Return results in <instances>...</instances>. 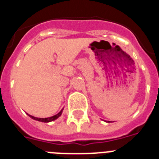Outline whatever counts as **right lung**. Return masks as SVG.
I'll return each mask as SVG.
<instances>
[{
	"instance_id": "add662e5",
	"label": "right lung",
	"mask_w": 159,
	"mask_h": 159,
	"mask_svg": "<svg viewBox=\"0 0 159 159\" xmlns=\"http://www.w3.org/2000/svg\"><path fill=\"white\" fill-rule=\"evenodd\" d=\"M62 111H63V110H61L58 114H57V115H56V116H52V117H49V118H36V117H34V116H30V115H29V114H28V116H29V117L32 118V119H35V120H37V121L43 122V123H49V122H52V121H53V120H55V119H58V118L61 116Z\"/></svg>"
}]
</instances>
